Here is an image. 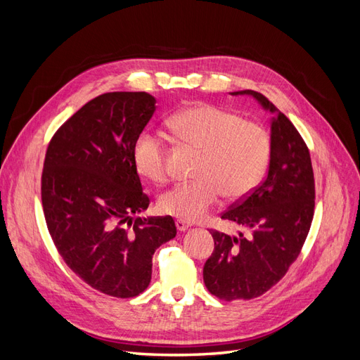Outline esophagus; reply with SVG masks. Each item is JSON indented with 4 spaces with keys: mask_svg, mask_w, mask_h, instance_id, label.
<instances>
[{
    "mask_svg": "<svg viewBox=\"0 0 360 360\" xmlns=\"http://www.w3.org/2000/svg\"><path fill=\"white\" fill-rule=\"evenodd\" d=\"M176 226H177V230L181 233V231H186L188 228L191 226V224H188L186 221H181V219H177L176 221Z\"/></svg>",
    "mask_w": 360,
    "mask_h": 360,
    "instance_id": "obj_1",
    "label": "esophagus"
}]
</instances>
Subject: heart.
I'll return each instance as SVG.
<instances>
[{
    "mask_svg": "<svg viewBox=\"0 0 360 360\" xmlns=\"http://www.w3.org/2000/svg\"><path fill=\"white\" fill-rule=\"evenodd\" d=\"M169 126L177 136L201 151L192 181L179 183L162 193V213L181 221H200L219 201L246 198L263 179L270 139L263 126L212 105H193L174 114ZM139 176L151 183L167 180L165 147L159 135L143 132L132 150Z\"/></svg>",
    "mask_w": 360,
    "mask_h": 360,
    "instance_id": "obj_1",
    "label": "heart"
}]
</instances>
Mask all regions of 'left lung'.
I'll list each match as a JSON object with an SVG mask.
<instances>
[{"instance_id":"1","label":"left lung","mask_w":360,"mask_h":360,"mask_svg":"<svg viewBox=\"0 0 360 360\" xmlns=\"http://www.w3.org/2000/svg\"><path fill=\"white\" fill-rule=\"evenodd\" d=\"M231 94L252 96L274 117L267 177L221 216L248 236L212 230L214 250L204 264V284L226 302L258 297L284 278L307 240L315 205L309 150L297 129L261 93Z\"/></svg>"}]
</instances>
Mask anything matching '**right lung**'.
Returning a JSON list of instances; mask_svg holds the SVG:
<instances>
[{"instance_id":"1","label":"right lung","mask_w":360,"mask_h":360,"mask_svg":"<svg viewBox=\"0 0 360 360\" xmlns=\"http://www.w3.org/2000/svg\"><path fill=\"white\" fill-rule=\"evenodd\" d=\"M156 111L144 91L94 97L52 136L41 172L43 213L53 245L94 290L135 297L151 281L155 250L176 237L171 216L135 217L150 200L132 150Z\"/></svg>"}]
</instances>
